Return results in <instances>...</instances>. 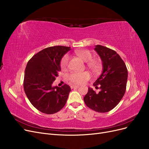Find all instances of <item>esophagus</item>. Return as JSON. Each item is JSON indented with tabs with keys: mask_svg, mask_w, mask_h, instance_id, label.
Instances as JSON below:
<instances>
[{
	"mask_svg": "<svg viewBox=\"0 0 149 149\" xmlns=\"http://www.w3.org/2000/svg\"><path fill=\"white\" fill-rule=\"evenodd\" d=\"M78 88H79L78 86H76V85H72V86H71V89H77Z\"/></svg>",
	"mask_w": 149,
	"mask_h": 149,
	"instance_id": "obj_1",
	"label": "esophagus"
}]
</instances>
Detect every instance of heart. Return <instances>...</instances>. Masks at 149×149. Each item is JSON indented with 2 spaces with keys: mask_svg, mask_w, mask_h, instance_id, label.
<instances>
[{
  "mask_svg": "<svg viewBox=\"0 0 149 149\" xmlns=\"http://www.w3.org/2000/svg\"><path fill=\"white\" fill-rule=\"evenodd\" d=\"M76 54L81 59L83 60L85 62H88V66L94 73L100 71L101 68V65L100 62L95 60H92L93 58L92 53L88 49H79V50L76 51ZM68 55H65L61 60L60 67L62 70H66L68 65L69 61ZM91 77L89 73L87 71L82 72H72L68 76V79L69 81L73 84H81L86 81L89 80Z\"/></svg>",
  "mask_w": 149,
  "mask_h": 149,
  "instance_id": "obj_1",
  "label": "heart"
}]
</instances>
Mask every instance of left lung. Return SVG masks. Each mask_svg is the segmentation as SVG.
<instances>
[{
    "mask_svg": "<svg viewBox=\"0 0 149 149\" xmlns=\"http://www.w3.org/2000/svg\"><path fill=\"white\" fill-rule=\"evenodd\" d=\"M94 49L102 60L103 70L93 84L101 91L96 93L89 88L84 101L90 109L102 113L114 109L123 97L128 72L125 63L113 49L100 45Z\"/></svg>",
    "mask_w": 149,
    "mask_h": 149,
    "instance_id": "obj_1",
    "label": "left lung"
}]
</instances>
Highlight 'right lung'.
<instances>
[{"label":"right lung","mask_w":149,"mask_h":149,"mask_svg":"<svg viewBox=\"0 0 149 149\" xmlns=\"http://www.w3.org/2000/svg\"><path fill=\"white\" fill-rule=\"evenodd\" d=\"M70 47L54 46L42 49L28 61L25 70L24 91L36 109L47 114L56 113L65 105L71 88L52 86L61 71L60 61Z\"/></svg>","instance_id":"obj_1"}]
</instances>
